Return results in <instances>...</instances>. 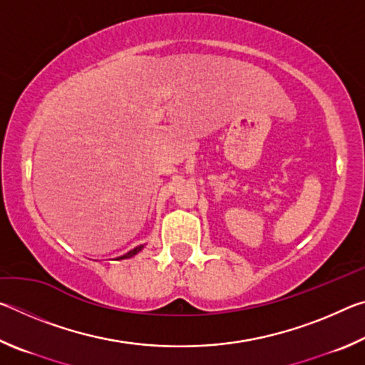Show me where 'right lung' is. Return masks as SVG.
Segmentation results:
<instances>
[{
	"label": "right lung",
	"instance_id": "1",
	"mask_svg": "<svg viewBox=\"0 0 365 365\" xmlns=\"http://www.w3.org/2000/svg\"><path fill=\"white\" fill-rule=\"evenodd\" d=\"M141 248H143V245H141V246H137V248H135V250H132L130 252H127V255H123V256H120L119 259H127V257H132V256H135V255H137V252H138V251H141Z\"/></svg>",
	"mask_w": 365,
	"mask_h": 365
}]
</instances>
